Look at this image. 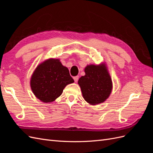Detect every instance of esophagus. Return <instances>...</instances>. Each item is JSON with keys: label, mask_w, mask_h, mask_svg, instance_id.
I'll return each mask as SVG.
<instances>
[{"label": "esophagus", "mask_w": 153, "mask_h": 153, "mask_svg": "<svg viewBox=\"0 0 153 153\" xmlns=\"http://www.w3.org/2000/svg\"><path fill=\"white\" fill-rule=\"evenodd\" d=\"M78 78H79V76H74L73 77V79H74V80H75V82H78Z\"/></svg>", "instance_id": "esophagus-1"}]
</instances>
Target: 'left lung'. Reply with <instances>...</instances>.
<instances>
[{"label": "left lung", "instance_id": "left-lung-1", "mask_svg": "<svg viewBox=\"0 0 153 153\" xmlns=\"http://www.w3.org/2000/svg\"><path fill=\"white\" fill-rule=\"evenodd\" d=\"M84 71L85 75L78 81L84 100L93 105L104 102L112 89V78L105 64L87 65Z\"/></svg>", "mask_w": 153, "mask_h": 153}]
</instances>
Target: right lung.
Returning <instances> with one entry per match:
<instances>
[{"mask_svg": "<svg viewBox=\"0 0 153 153\" xmlns=\"http://www.w3.org/2000/svg\"><path fill=\"white\" fill-rule=\"evenodd\" d=\"M73 82L68 69L58 59H49L39 64L30 82L34 94L44 103L55 101L65 87Z\"/></svg>", "mask_w": 153, "mask_h": 153, "instance_id": "right-lung-1", "label": "right lung"}]
</instances>
